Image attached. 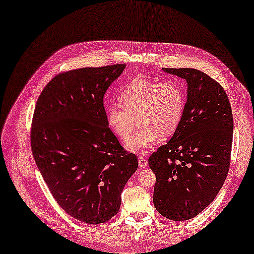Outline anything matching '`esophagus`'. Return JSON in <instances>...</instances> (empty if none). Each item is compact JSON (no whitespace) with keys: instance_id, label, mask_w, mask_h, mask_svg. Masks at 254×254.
<instances>
[{"instance_id":"esophagus-1","label":"esophagus","mask_w":254,"mask_h":254,"mask_svg":"<svg viewBox=\"0 0 254 254\" xmlns=\"http://www.w3.org/2000/svg\"><path fill=\"white\" fill-rule=\"evenodd\" d=\"M138 162H139V166L141 168H145L147 166V158L139 156L138 157Z\"/></svg>"}]
</instances>
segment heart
Masks as SVG:
<instances>
[{"label":"heart","instance_id":"obj_1","mask_svg":"<svg viewBox=\"0 0 254 254\" xmlns=\"http://www.w3.org/2000/svg\"><path fill=\"white\" fill-rule=\"evenodd\" d=\"M121 105L110 106L107 112L109 127L121 139H127L138 124L136 133L126 145L143 152L159 139H167L179 129L186 112L187 95L175 82L136 79L120 94Z\"/></svg>","mask_w":254,"mask_h":254}]
</instances>
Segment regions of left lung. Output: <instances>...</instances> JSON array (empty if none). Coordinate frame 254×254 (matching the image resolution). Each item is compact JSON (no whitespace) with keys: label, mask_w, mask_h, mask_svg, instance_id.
Segmentation results:
<instances>
[{"label":"left lung","mask_w":254,"mask_h":254,"mask_svg":"<svg viewBox=\"0 0 254 254\" xmlns=\"http://www.w3.org/2000/svg\"><path fill=\"white\" fill-rule=\"evenodd\" d=\"M188 83L179 129L148 159L156 174L153 204L173 221L194 218L215 199L230 165L234 117L228 96L216 80L193 68H163Z\"/></svg>","instance_id":"1"}]
</instances>
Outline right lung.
<instances>
[{"label": "right lung", "mask_w": 254, "mask_h": 254, "mask_svg": "<svg viewBox=\"0 0 254 254\" xmlns=\"http://www.w3.org/2000/svg\"><path fill=\"white\" fill-rule=\"evenodd\" d=\"M126 64L84 67L55 75L40 93L31 127V149L55 200L88 224L119 211L136 154L108 126L104 94Z\"/></svg>", "instance_id": "obj_1"}]
</instances>
